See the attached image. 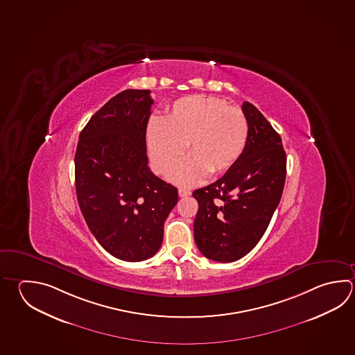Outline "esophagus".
Segmentation results:
<instances>
[{
	"label": "esophagus",
	"mask_w": 355,
	"mask_h": 355,
	"mask_svg": "<svg viewBox=\"0 0 355 355\" xmlns=\"http://www.w3.org/2000/svg\"><path fill=\"white\" fill-rule=\"evenodd\" d=\"M178 196H180V197H188V196H191V191L180 188V189H178Z\"/></svg>",
	"instance_id": "34e87169"
}]
</instances>
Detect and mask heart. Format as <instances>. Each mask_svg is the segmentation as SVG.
<instances>
[{"instance_id": "obj_1", "label": "heart", "mask_w": 355, "mask_h": 355, "mask_svg": "<svg viewBox=\"0 0 355 355\" xmlns=\"http://www.w3.org/2000/svg\"><path fill=\"white\" fill-rule=\"evenodd\" d=\"M148 149L154 167L166 173L186 152V161L171 180L192 186L227 172L240 159L248 143V121L241 109L209 95H189L174 101L163 119L148 121Z\"/></svg>"}]
</instances>
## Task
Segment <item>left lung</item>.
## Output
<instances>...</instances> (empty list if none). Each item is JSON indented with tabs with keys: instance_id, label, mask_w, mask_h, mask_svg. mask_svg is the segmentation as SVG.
<instances>
[{
	"instance_id": "left-lung-1",
	"label": "left lung",
	"mask_w": 355,
	"mask_h": 355,
	"mask_svg": "<svg viewBox=\"0 0 355 355\" xmlns=\"http://www.w3.org/2000/svg\"><path fill=\"white\" fill-rule=\"evenodd\" d=\"M248 121L246 148L220 180L196 189L194 241L203 256L234 262L261 240L279 206L286 178L280 135L251 103L242 104Z\"/></svg>"
}]
</instances>
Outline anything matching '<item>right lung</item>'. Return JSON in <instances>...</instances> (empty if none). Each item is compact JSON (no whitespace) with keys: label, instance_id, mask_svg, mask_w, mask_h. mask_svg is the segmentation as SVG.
Listing matches in <instances>:
<instances>
[{"label":"right lung","instance_id":"right-lung-1","mask_svg":"<svg viewBox=\"0 0 355 355\" xmlns=\"http://www.w3.org/2000/svg\"><path fill=\"white\" fill-rule=\"evenodd\" d=\"M150 90L128 89L101 107L81 130L75 187L81 214L96 241L123 261L158 252L177 188L148 167L146 132Z\"/></svg>","mask_w":355,"mask_h":355}]
</instances>
